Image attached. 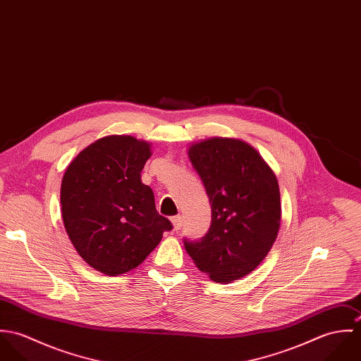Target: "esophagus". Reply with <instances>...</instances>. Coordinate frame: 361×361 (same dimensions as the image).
Masks as SVG:
<instances>
[{
    "label": "esophagus",
    "mask_w": 361,
    "mask_h": 361,
    "mask_svg": "<svg viewBox=\"0 0 361 361\" xmlns=\"http://www.w3.org/2000/svg\"><path fill=\"white\" fill-rule=\"evenodd\" d=\"M171 221H172V225H173V229H175V231L180 229V228H182V225H183V218H182L180 215H175V216H172V218H171Z\"/></svg>",
    "instance_id": "34e87169"
}]
</instances>
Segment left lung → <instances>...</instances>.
<instances>
[{
	"label": "left lung",
	"mask_w": 361,
	"mask_h": 361,
	"mask_svg": "<svg viewBox=\"0 0 361 361\" xmlns=\"http://www.w3.org/2000/svg\"><path fill=\"white\" fill-rule=\"evenodd\" d=\"M211 203V225L199 240L183 239L197 268L215 282H232L255 271L281 226L275 173L250 145L211 137L189 147Z\"/></svg>",
	"instance_id": "left-lung-1"
}]
</instances>
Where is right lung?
I'll list each match as a JSON object with an SVG mask.
<instances>
[{"instance_id": "right-lung-1", "label": "right lung", "mask_w": 361, "mask_h": 361, "mask_svg": "<svg viewBox=\"0 0 361 361\" xmlns=\"http://www.w3.org/2000/svg\"><path fill=\"white\" fill-rule=\"evenodd\" d=\"M150 145L132 136H105L68 165L61 183L66 233L90 267L125 274L153 252L172 224L159 215L142 169Z\"/></svg>"}]
</instances>
